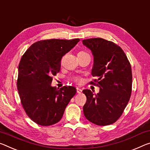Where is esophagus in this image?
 Instances as JSON below:
<instances>
[{
    "label": "esophagus",
    "instance_id": "esophagus-1",
    "mask_svg": "<svg viewBox=\"0 0 150 150\" xmlns=\"http://www.w3.org/2000/svg\"><path fill=\"white\" fill-rule=\"evenodd\" d=\"M76 89H77V93H79V94H81L82 93V90L80 89V88H79V87H77L76 88Z\"/></svg>",
    "mask_w": 150,
    "mask_h": 150
}]
</instances>
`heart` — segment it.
Returning <instances> with one entry per match:
<instances>
[{"label": "heart", "mask_w": 150, "mask_h": 150, "mask_svg": "<svg viewBox=\"0 0 150 150\" xmlns=\"http://www.w3.org/2000/svg\"><path fill=\"white\" fill-rule=\"evenodd\" d=\"M79 53H85V52H79ZM79 53H78V54H79ZM75 80L77 81H79V79H75Z\"/></svg>", "instance_id": "b5f03b06"}]
</instances>
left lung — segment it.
<instances>
[{
	"label": "left lung",
	"instance_id": "obj_1",
	"mask_svg": "<svg viewBox=\"0 0 150 150\" xmlns=\"http://www.w3.org/2000/svg\"><path fill=\"white\" fill-rule=\"evenodd\" d=\"M83 45L91 51L94 63L90 83L99 87L98 93L85 89L87 97L83 113L98 125L112 124L122 115L132 94V73L127 56L120 47L101 38L84 39Z\"/></svg>",
	"mask_w": 150,
	"mask_h": 150
}]
</instances>
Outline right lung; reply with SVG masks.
I'll use <instances>...</instances> for the list:
<instances>
[{"mask_svg":"<svg viewBox=\"0 0 150 150\" xmlns=\"http://www.w3.org/2000/svg\"><path fill=\"white\" fill-rule=\"evenodd\" d=\"M80 40L50 39L35 42L18 65L17 89L21 103L33 122L48 126L59 122L71 98L76 93L72 86L57 89L51 86L52 76L61 67L63 55Z\"/></svg>","mask_w":150,"mask_h":150,"instance_id":"obj_1","label":"right lung"}]
</instances>
